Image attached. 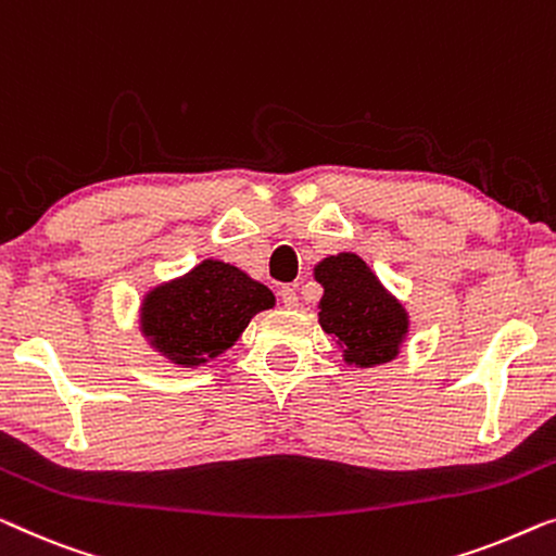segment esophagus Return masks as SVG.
I'll return each mask as SVG.
<instances>
[{
  "instance_id": "obj_1",
  "label": "esophagus",
  "mask_w": 556,
  "mask_h": 556,
  "mask_svg": "<svg viewBox=\"0 0 556 556\" xmlns=\"http://www.w3.org/2000/svg\"><path fill=\"white\" fill-rule=\"evenodd\" d=\"M280 301H283L286 308H298V291H295V286H283V288H280Z\"/></svg>"
}]
</instances>
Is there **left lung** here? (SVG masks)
I'll use <instances>...</instances> for the list:
<instances>
[{
	"label": "left lung",
	"mask_w": 556,
	"mask_h": 556,
	"mask_svg": "<svg viewBox=\"0 0 556 556\" xmlns=\"http://www.w3.org/2000/svg\"><path fill=\"white\" fill-rule=\"evenodd\" d=\"M313 278L324 286L318 324L343 351L345 364L376 368L399 358L412 318L358 253L326 255Z\"/></svg>",
	"instance_id": "8db88e82"
}]
</instances>
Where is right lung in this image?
I'll return each instance as SVG.
<instances>
[{"mask_svg": "<svg viewBox=\"0 0 556 556\" xmlns=\"http://www.w3.org/2000/svg\"><path fill=\"white\" fill-rule=\"evenodd\" d=\"M276 305L268 286L236 265L205 258L178 278L144 291L140 333L157 356L180 368H198L223 356L253 316Z\"/></svg>", "mask_w": 556, "mask_h": 556, "instance_id": "add662e5", "label": "right lung"}]
</instances>
